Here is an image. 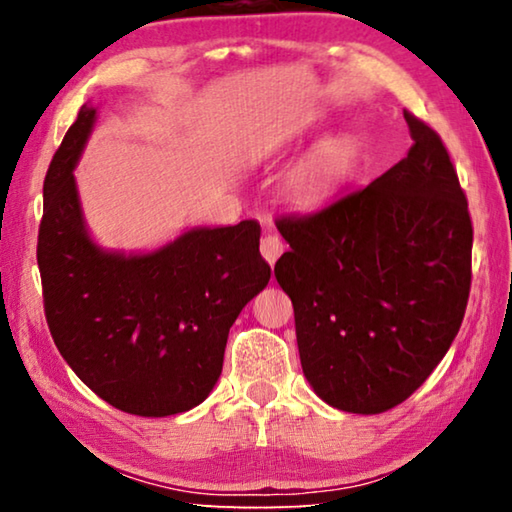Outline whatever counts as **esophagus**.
Here are the masks:
<instances>
[{
    "label": "esophagus",
    "mask_w": 512,
    "mask_h": 512,
    "mask_svg": "<svg viewBox=\"0 0 512 512\" xmlns=\"http://www.w3.org/2000/svg\"><path fill=\"white\" fill-rule=\"evenodd\" d=\"M262 255H264V259L268 264H275L277 259H280V255L284 253V241L277 237V235H266L264 239H262Z\"/></svg>",
    "instance_id": "obj_1"
}]
</instances>
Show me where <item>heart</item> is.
<instances>
[{
    "label": "heart",
    "mask_w": 512,
    "mask_h": 512,
    "mask_svg": "<svg viewBox=\"0 0 512 512\" xmlns=\"http://www.w3.org/2000/svg\"><path fill=\"white\" fill-rule=\"evenodd\" d=\"M359 160V142L352 135L329 137L307 155L305 162L291 173L287 192L298 205L323 201L336 187L350 178Z\"/></svg>",
    "instance_id": "b5f03b06"
}]
</instances>
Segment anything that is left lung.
I'll return each instance as SVG.
<instances>
[{"label": "left lung", "mask_w": 512, "mask_h": 512, "mask_svg": "<svg viewBox=\"0 0 512 512\" xmlns=\"http://www.w3.org/2000/svg\"><path fill=\"white\" fill-rule=\"evenodd\" d=\"M404 119V160L323 210L275 221L291 246L275 277L293 302L302 372L348 413H384L418 391L470 298L465 192L440 135Z\"/></svg>", "instance_id": "obj_1"}]
</instances>
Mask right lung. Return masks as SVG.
<instances>
[{"label":"right lung","mask_w":512,"mask_h":512,"mask_svg":"<svg viewBox=\"0 0 512 512\" xmlns=\"http://www.w3.org/2000/svg\"><path fill=\"white\" fill-rule=\"evenodd\" d=\"M88 103L45 176L38 268L58 352L119 411L164 418L216 384L228 332L271 280L257 221L194 228L155 253H108L85 230L74 167L92 133Z\"/></svg>","instance_id":"add662e5"}]
</instances>
